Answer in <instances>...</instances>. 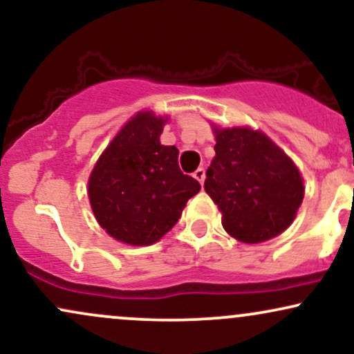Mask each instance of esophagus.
I'll return each instance as SVG.
<instances>
[{
	"mask_svg": "<svg viewBox=\"0 0 354 354\" xmlns=\"http://www.w3.org/2000/svg\"><path fill=\"white\" fill-rule=\"evenodd\" d=\"M193 176L196 178V180L200 181L201 185H203V183H205V178H206V171H205V168H198L196 171L193 173Z\"/></svg>",
	"mask_w": 354,
	"mask_h": 354,
	"instance_id": "obj_1",
	"label": "esophagus"
}]
</instances>
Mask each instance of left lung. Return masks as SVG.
I'll list each match as a JSON object with an SVG mask.
<instances>
[{"mask_svg": "<svg viewBox=\"0 0 354 354\" xmlns=\"http://www.w3.org/2000/svg\"><path fill=\"white\" fill-rule=\"evenodd\" d=\"M216 156L205 189L221 211L223 228L243 243H261L293 223L304 196L293 161L261 131L214 129Z\"/></svg>", "mask_w": 354, "mask_h": 354, "instance_id": "obj_1", "label": "left lung"}]
</instances>
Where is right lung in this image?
Segmentation results:
<instances>
[{"label": "right lung", "mask_w": 354, "mask_h": 354, "mask_svg": "<svg viewBox=\"0 0 354 354\" xmlns=\"http://www.w3.org/2000/svg\"><path fill=\"white\" fill-rule=\"evenodd\" d=\"M163 118L138 113L100 156L88 181L93 213L109 236L153 245L181 218L201 185L178 165L176 146H163Z\"/></svg>", "instance_id": "obj_1"}]
</instances>
